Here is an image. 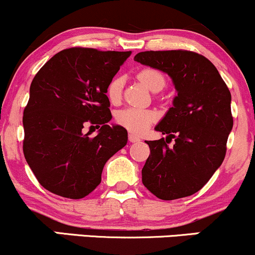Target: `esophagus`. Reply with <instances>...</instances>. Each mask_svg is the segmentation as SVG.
Returning <instances> with one entry per match:
<instances>
[{"label": "esophagus", "instance_id": "34e87169", "mask_svg": "<svg viewBox=\"0 0 255 255\" xmlns=\"http://www.w3.org/2000/svg\"><path fill=\"white\" fill-rule=\"evenodd\" d=\"M128 139H129L130 142L140 141V137L137 136V135H135V134H131V133H129V135H128Z\"/></svg>", "mask_w": 255, "mask_h": 255}]
</instances>
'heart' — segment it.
Returning <instances> with one entry per match:
<instances>
[{
    "instance_id": "1",
    "label": "heart",
    "mask_w": 255,
    "mask_h": 255,
    "mask_svg": "<svg viewBox=\"0 0 255 255\" xmlns=\"http://www.w3.org/2000/svg\"><path fill=\"white\" fill-rule=\"evenodd\" d=\"M137 79L152 92H158L165 86L164 74L153 68L141 69L137 73ZM122 89H124L122 78L116 77L110 81L107 87V96L111 103L118 104L121 101ZM154 119H156L154 113L145 109H136V108H127L116 114V121L120 126L137 134L147 129Z\"/></svg>"
}]
</instances>
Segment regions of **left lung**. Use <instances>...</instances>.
<instances>
[{"label": "left lung", "mask_w": 255, "mask_h": 255, "mask_svg": "<svg viewBox=\"0 0 255 255\" xmlns=\"http://www.w3.org/2000/svg\"><path fill=\"white\" fill-rule=\"evenodd\" d=\"M134 61L166 73L177 96L154 129L174 137L172 148L162 137L146 141L150 156L142 183L162 200L194 194L223 163L233 129L231 95L211 61L187 50L144 51Z\"/></svg>", "instance_id": "8db88e82"}]
</instances>
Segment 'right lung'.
<instances>
[{
	"instance_id": "right-lung-1",
	"label": "right lung",
	"mask_w": 255,
	"mask_h": 255,
	"mask_svg": "<svg viewBox=\"0 0 255 255\" xmlns=\"http://www.w3.org/2000/svg\"><path fill=\"white\" fill-rule=\"evenodd\" d=\"M131 51L71 48L48 61L30 86L24 110V154L45 189L69 199L101 183L105 163L127 144V130L109 126L107 87ZM85 125L101 128L91 138Z\"/></svg>"
}]
</instances>
